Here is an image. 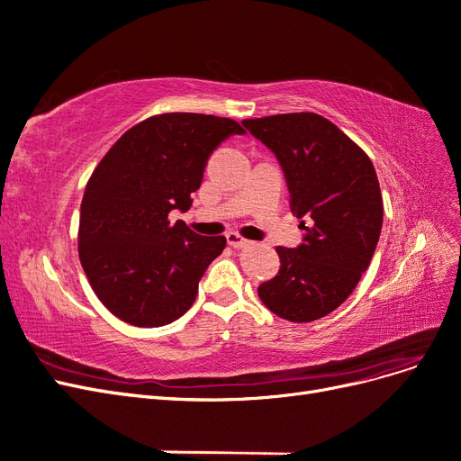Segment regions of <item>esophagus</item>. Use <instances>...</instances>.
Masks as SVG:
<instances>
[{"mask_svg": "<svg viewBox=\"0 0 461 461\" xmlns=\"http://www.w3.org/2000/svg\"><path fill=\"white\" fill-rule=\"evenodd\" d=\"M227 242H229V246H232V248H244V246L249 244V240L242 239V236H240L239 232H229V234H227Z\"/></svg>", "mask_w": 461, "mask_h": 461, "instance_id": "obj_1", "label": "esophagus"}]
</instances>
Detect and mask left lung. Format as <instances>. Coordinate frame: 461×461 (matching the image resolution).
<instances>
[{
  "mask_svg": "<svg viewBox=\"0 0 461 461\" xmlns=\"http://www.w3.org/2000/svg\"><path fill=\"white\" fill-rule=\"evenodd\" d=\"M283 167L292 213L312 217L298 248H276L281 269L259 300L292 323L325 317L352 294L383 227V196L367 153L317 113L242 121Z\"/></svg>",
  "mask_w": 461,
  "mask_h": 461,
  "instance_id": "obj_1",
  "label": "left lung"
}]
</instances>
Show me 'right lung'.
I'll return each instance as SVG.
<instances>
[{
  "instance_id": "add662e5",
  "label": "right lung",
  "mask_w": 461,
  "mask_h": 461,
  "mask_svg": "<svg viewBox=\"0 0 461 461\" xmlns=\"http://www.w3.org/2000/svg\"><path fill=\"white\" fill-rule=\"evenodd\" d=\"M239 122L202 113H163L129 129L95 167L80 203L78 258L105 308L134 327L185 315L198 283L227 246L200 236L173 209L188 212L207 159Z\"/></svg>"
}]
</instances>
